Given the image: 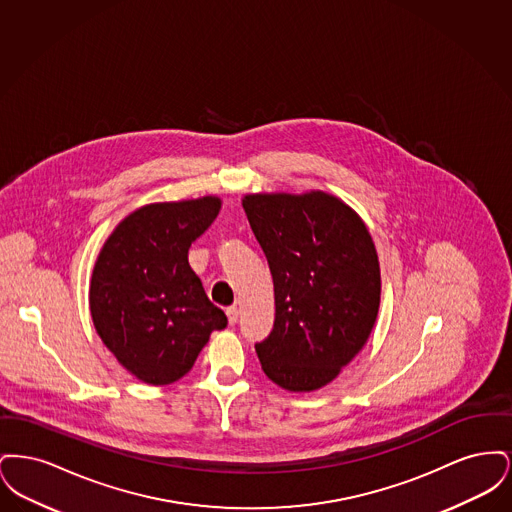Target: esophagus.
Listing matches in <instances>:
<instances>
[{
  "mask_svg": "<svg viewBox=\"0 0 512 512\" xmlns=\"http://www.w3.org/2000/svg\"><path fill=\"white\" fill-rule=\"evenodd\" d=\"M226 317H228V322L234 326V324L238 322V318H240L238 307H228V309H226Z\"/></svg>",
  "mask_w": 512,
  "mask_h": 512,
  "instance_id": "34e87169",
  "label": "esophagus"
}]
</instances>
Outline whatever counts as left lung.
Masks as SVG:
<instances>
[{"instance_id":"8db88e82","label":"left lung","mask_w":512,"mask_h":512,"mask_svg":"<svg viewBox=\"0 0 512 512\" xmlns=\"http://www.w3.org/2000/svg\"><path fill=\"white\" fill-rule=\"evenodd\" d=\"M274 282V326L255 343L288 391L330 384L363 349L380 307V265L361 217L334 195H245Z\"/></svg>"}]
</instances>
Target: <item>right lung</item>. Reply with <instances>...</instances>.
Listing matches in <instances>:
<instances>
[{"label": "right lung", "instance_id": "add662e5", "mask_svg": "<svg viewBox=\"0 0 512 512\" xmlns=\"http://www.w3.org/2000/svg\"><path fill=\"white\" fill-rule=\"evenodd\" d=\"M220 199L151 203L119 222L99 251L90 313L99 338L128 372L167 386L190 372L213 330L226 328L188 249L213 224Z\"/></svg>", "mask_w": 512, "mask_h": 512}]
</instances>
